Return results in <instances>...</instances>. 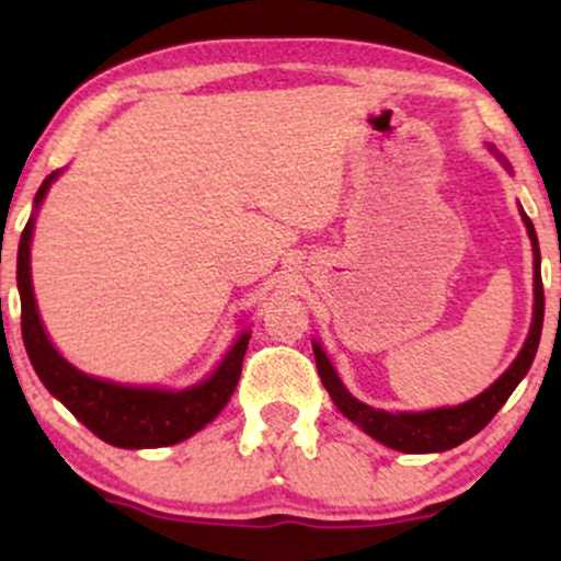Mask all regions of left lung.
Here are the masks:
<instances>
[{"label": "left lung", "mask_w": 561, "mask_h": 561, "mask_svg": "<svg viewBox=\"0 0 561 561\" xmlns=\"http://www.w3.org/2000/svg\"><path fill=\"white\" fill-rule=\"evenodd\" d=\"M523 218L527 234H530L533 240V253H536V313H533L530 334H527L525 347L519 351L517 362L508 366L491 388L482 392V396L472 398V401L454 405V409L422 411V414H390V411L371 409V405L356 401V398L343 388V382H340L337 371L332 369L324 351H321L319 345H313V356H317L321 382H324L334 405L343 411L347 420L358 424V427H362L364 433H369L375 440L385 443L388 448L403 450V454H435V450H448L459 446V443L469 440L472 435H478L480 430L493 420L495 411L506 403V398L512 396L514 388H517L519 379H523L527 375V369H530L540 343V330H543V282H540L538 237L530 218L525 214Z\"/></svg>", "instance_id": "1"}]
</instances>
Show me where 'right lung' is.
Wrapping results in <instances>:
<instances>
[{
    "label": "right lung",
    "instance_id": "right-lung-1",
    "mask_svg": "<svg viewBox=\"0 0 561 561\" xmlns=\"http://www.w3.org/2000/svg\"><path fill=\"white\" fill-rule=\"evenodd\" d=\"M57 173H49L36 192V205H42L49 184ZM31 234L34 218L25 224L18 248V289H21V330L23 345L34 364L38 379L57 401L89 427L96 437L118 448H160L173 446L184 437L195 435L218 411L227 405L242 375V358L248 351L250 334L242 332L234 347L227 353L216 375L197 388L182 392L124 388L81 375L73 369L47 340L42 319H38L34 287H31Z\"/></svg>",
    "mask_w": 561,
    "mask_h": 561
}]
</instances>
